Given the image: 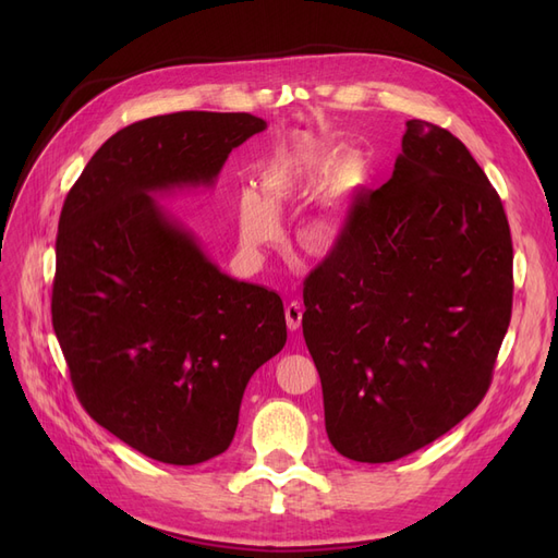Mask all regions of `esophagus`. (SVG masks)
<instances>
[{
	"label": "esophagus",
	"instance_id": "34e87169",
	"mask_svg": "<svg viewBox=\"0 0 558 558\" xmlns=\"http://www.w3.org/2000/svg\"><path fill=\"white\" fill-rule=\"evenodd\" d=\"M286 324H289V328L291 330H298L300 328V324H302V307H300V302H289V305H286Z\"/></svg>",
	"mask_w": 558,
	"mask_h": 558
}]
</instances>
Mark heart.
<instances>
[{"instance_id":"1","label":"heart","mask_w":558,"mask_h":558,"mask_svg":"<svg viewBox=\"0 0 558 558\" xmlns=\"http://www.w3.org/2000/svg\"><path fill=\"white\" fill-rule=\"evenodd\" d=\"M344 177L349 181H361L363 162L351 160L344 165ZM312 179V170L298 160L283 158L265 167L260 177L263 195L253 189H244L238 197V228L242 246L260 256V253L281 240V218L279 207L286 199L305 191L307 181ZM344 221L332 207L314 209L300 228V238L314 248H330L342 240Z\"/></svg>"}]
</instances>
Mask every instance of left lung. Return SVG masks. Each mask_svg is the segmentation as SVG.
I'll return each instance as SVG.
<instances>
[{"label": "left lung", "mask_w": 558, "mask_h": 558, "mask_svg": "<svg viewBox=\"0 0 558 558\" xmlns=\"http://www.w3.org/2000/svg\"><path fill=\"white\" fill-rule=\"evenodd\" d=\"M302 298L326 433L347 459H402L475 410L510 326L512 238L465 144L408 121L393 177L353 199Z\"/></svg>", "instance_id": "obj_1"}]
</instances>
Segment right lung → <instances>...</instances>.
I'll use <instances>...</instances> for the list:
<instances>
[{"label": "right lung", "mask_w": 558, "mask_h": 558, "mask_svg": "<svg viewBox=\"0 0 558 558\" xmlns=\"http://www.w3.org/2000/svg\"><path fill=\"white\" fill-rule=\"evenodd\" d=\"M251 113L179 111L109 137L64 199L53 328L99 426L148 459L223 453L244 388L286 344L281 298L221 272L158 195L211 189Z\"/></svg>", "instance_id": "1"}]
</instances>
